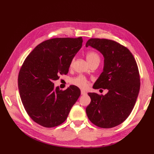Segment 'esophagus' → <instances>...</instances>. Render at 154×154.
<instances>
[{
  "label": "esophagus",
  "instance_id": "esophagus-1",
  "mask_svg": "<svg viewBox=\"0 0 154 154\" xmlns=\"http://www.w3.org/2000/svg\"><path fill=\"white\" fill-rule=\"evenodd\" d=\"M81 94H82V95H85V94H86V92H85V91L82 90V91H81Z\"/></svg>",
  "mask_w": 154,
  "mask_h": 154
}]
</instances>
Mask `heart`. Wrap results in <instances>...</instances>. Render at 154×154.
Instances as JSON below:
<instances>
[{
    "instance_id": "b5f03b06",
    "label": "heart",
    "mask_w": 154,
    "mask_h": 154,
    "mask_svg": "<svg viewBox=\"0 0 154 154\" xmlns=\"http://www.w3.org/2000/svg\"><path fill=\"white\" fill-rule=\"evenodd\" d=\"M86 57L87 59V61L89 62L90 64H91L92 62H94L95 61H97H97H100V57L98 54L94 52V51H89V52H88L87 53ZM73 62H74V60H72L70 66H72ZM71 83L72 84L80 87V88H83H83H87V87L88 86V81L85 76L83 75H79L76 77L72 78L71 80Z\"/></svg>"
}]
</instances>
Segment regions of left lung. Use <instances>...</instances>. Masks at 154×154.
<instances>
[{"mask_svg":"<svg viewBox=\"0 0 154 154\" xmlns=\"http://www.w3.org/2000/svg\"><path fill=\"white\" fill-rule=\"evenodd\" d=\"M85 45L104 57L103 71L93 88L109 90L105 95L88 93L91 101L86 108L87 117L97 127H116L127 119L137 98L140 76L136 61L127 48L114 40L91 38Z\"/></svg>","mask_w":154,"mask_h":154,"instance_id":"obj_1","label":"left lung"}]
</instances>
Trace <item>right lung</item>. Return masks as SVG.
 <instances>
[{"instance_id": "1", "label": "right lung", "mask_w": 154, "mask_h": 154, "mask_svg": "<svg viewBox=\"0 0 154 154\" xmlns=\"http://www.w3.org/2000/svg\"><path fill=\"white\" fill-rule=\"evenodd\" d=\"M82 37L56 38L38 44L27 56L20 69L18 86L20 98L29 117L46 128L66 120L81 94L80 88H54L53 82L67 74L74 56L82 46Z\"/></svg>"}]
</instances>
